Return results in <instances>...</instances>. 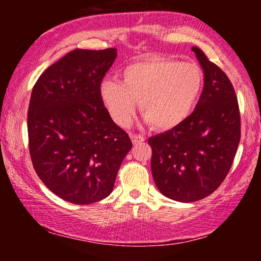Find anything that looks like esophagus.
Returning a JSON list of instances; mask_svg holds the SVG:
<instances>
[{"instance_id":"obj_1","label":"esophagus","mask_w":261,"mask_h":261,"mask_svg":"<svg viewBox=\"0 0 261 261\" xmlns=\"http://www.w3.org/2000/svg\"><path fill=\"white\" fill-rule=\"evenodd\" d=\"M130 139L133 144H139V142L145 141V138L140 134H130Z\"/></svg>"}]
</instances>
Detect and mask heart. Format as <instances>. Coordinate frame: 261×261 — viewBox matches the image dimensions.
Here are the masks:
<instances>
[{
	"mask_svg": "<svg viewBox=\"0 0 261 261\" xmlns=\"http://www.w3.org/2000/svg\"><path fill=\"white\" fill-rule=\"evenodd\" d=\"M121 76V83L105 80L99 85L103 106L120 127L129 124L139 102L153 127L172 129L191 115L204 87L197 64L170 59L140 60L124 67Z\"/></svg>",
	"mask_w": 261,
	"mask_h": 261,
	"instance_id": "b5f03b06",
	"label": "heart"
}]
</instances>
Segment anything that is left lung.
<instances>
[{
  "label": "left lung",
  "mask_w": 261,
  "mask_h": 261,
  "mask_svg": "<svg viewBox=\"0 0 261 261\" xmlns=\"http://www.w3.org/2000/svg\"><path fill=\"white\" fill-rule=\"evenodd\" d=\"M204 72V87L190 116L148 139L151 170L159 191L177 202L213 194L229 172L240 142V113L227 74L192 47Z\"/></svg>",
  "instance_id": "obj_1"
}]
</instances>
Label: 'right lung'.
Returning <instances> with one entry per match:
<instances>
[{
    "label": "right lung",
    "instance_id": "obj_1",
    "mask_svg": "<svg viewBox=\"0 0 261 261\" xmlns=\"http://www.w3.org/2000/svg\"><path fill=\"white\" fill-rule=\"evenodd\" d=\"M116 56V48L73 49L47 67L32 90L27 128L34 170L53 194L73 204L112 194L132 148L99 96Z\"/></svg>",
    "mask_w": 261,
    "mask_h": 261
}]
</instances>
